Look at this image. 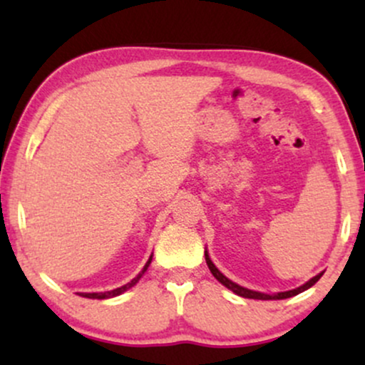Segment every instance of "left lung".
I'll return each mask as SVG.
<instances>
[{"label": "left lung", "instance_id": "obj_1", "mask_svg": "<svg viewBox=\"0 0 365 365\" xmlns=\"http://www.w3.org/2000/svg\"><path fill=\"white\" fill-rule=\"evenodd\" d=\"M206 262H207L209 271H211L212 276H215V278H216L217 282H220L221 284H225L226 288H230V290H232V292H235L237 295L245 297V299H254V300H273V299H274V300H283V299H290V297H293V295H299V293H302L304 290H307V288H311L312 284H316L317 282H319V278L322 276V273H321V274H317V276H314L312 279H309L307 283L302 284V287L295 288V290H288V292L276 293V295H267V293H261V292L249 290V288H244V287H240V284H237V283L230 282V279L226 278V276H223V274L220 273V271H217V267L215 266V264L211 262V259H209L207 252H206Z\"/></svg>", "mask_w": 365, "mask_h": 365}]
</instances>
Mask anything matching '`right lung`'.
Instances as JSON below:
<instances>
[{"label": "right lung", "mask_w": 365, "mask_h": 365, "mask_svg": "<svg viewBox=\"0 0 365 365\" xmlns=\"http://www.w3.org/2000/svg\"><path fill=\"white\" fill-rule=\"evenodd\" d=\"M150 261H153V255H150L149 257V261L145 262V266H144V269L140 271L139 274L135 276V278L132 279V282L130 283H127V284H123V287H120V288H115V290H111V292H101V293H83L82 297H86V299H110V297H116V295H120V293H123V292H127L128 288H132L133 284H135L137 282H139V279L142 278V274L145 273V269H148L149 267V264H150Z\"/></svg>", "instance_id": "right-lung-1"}]
</instances>
